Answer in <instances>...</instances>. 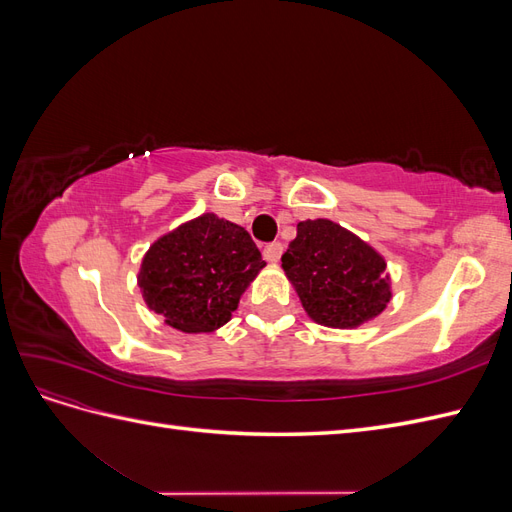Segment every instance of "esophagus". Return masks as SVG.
<instances>
[{"mask_svg": "<svg viewBox=\"0 0 512 512\" xmlns=\"http://www.w3.org/2000/svg\"><path fill=\"white\" fill-rule=\"evenodd\" d=\"M262 252H265V258L269 262H277L284 254V245L280 241H273V243H267L265 250H262Z\"/></svg>", "mask_w": 512, "mask_h": 512, "instance_id": "1", "label": "esophagus"}]
</instances>
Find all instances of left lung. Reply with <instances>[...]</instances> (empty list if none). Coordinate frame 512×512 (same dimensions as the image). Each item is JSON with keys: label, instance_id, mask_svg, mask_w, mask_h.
I'll list each match as a JSON object with an SVG mask.
<instances>
[{"label": "left lung", "instance_id": "8db88e82", "mask_svg": "<svg viewBox=\"0 0 512 512\" xmlns=\"http://www.w3.org/2000/svg\"><path fill=\"white\" fill-rule=\"evenodd\" d=\"M282 267L305 312L324 327H359L391 301L384 258L331 220L299 222Z\"/></svg>", "mask_w": 512, "mask_h": 512}]
</instances>
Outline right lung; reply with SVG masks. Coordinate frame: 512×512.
<instances>
[{"label":"right lung","mask_w":512,"mask_h":512,"mask_svg":"<svg viewBox=\"0 0 512 512\" xmlns=\"http://www.w3.org/2000/svg\"><path fill=\"white\" fill-rule=\"evenodd\" d=\"M262 267L250 232L205 213L149 247L138 286L168 327L207 333L230 320Z\"/></svg>","instance_id":"1"}]
</instances>
